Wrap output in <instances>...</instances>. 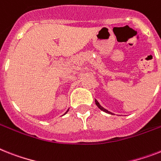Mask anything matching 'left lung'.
Wrapping results in <instances>:
<instances>
[{"label": "left lung", "instance_id": "1", "mask_svg": "<svg viewBox=\"0 0 161 161\" xmlns=\"http://www.w3.org/2000/svg\"><path fill=\"white\" fill-rule=\"evenodd\" d=\"M95 103H96V105L97 106V108H98L99 109H100V110L103 111V112H105L106 113H109V114H113V113H112V112H109V111H108V110H107V109H105V108H103V107H102V106L100 105V103H99L97 101L96 99H95Z\"/></svg>", "mask_w": 161, "mask_h": 161}]
</instances>
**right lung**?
<instances>
[{"mask_svg":"<svg viewBox=\"0 0 161 161\" xmlns=\"http://www.w3.org/2000/svg\"><path fill=\"white\" fill-rule=\"evenodd\" d=\"M69 112V109H68V111H67V112H65L64 114H66V113H67V112Z\"/></svg>","mask_w":161,"mask_h":161,"instance_id":"obj_1","label":"right lung"}]
</instances>
